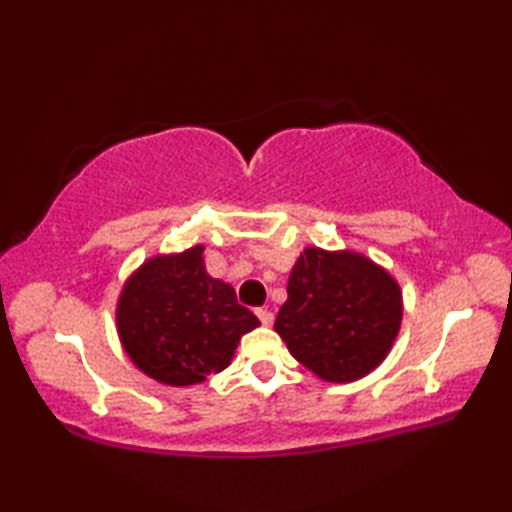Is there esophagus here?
<instances>
[{
	"mask_svg": "<svg viewBox=\"0 0 512 512\" xmlns=\"http://www.w3.org/2000/svg\"><path fill=\"white\" fill-rule=\"evenodd\" d=\"M257 317H259V321H262L264 325H273V321H275V314L270 312V310H266V308H259L257 310Z\"/></svg>",
	"mask_w": 512,
	"mask_h": 512,
	"instance_id": "esophagus-1",
	"label": "esophagus"
}]
</instances>
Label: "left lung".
<instances>
[{
  "mask_svg": "<svg viewBox=\"0 0 512 512\" xmlns=\"http://www.w3.org/2000/svg\"><path fill=\"white\" fill-rule=\"evenodd\" d=\"M402 321V292L372 259L306 248L288 279L275 330L328 383H352L385 361Z\"/></svg>",
  "mask_w": 512,
  "mask_h": 512,
  "instance_id": "1",
  "label": "left lung"
}]
</instances>
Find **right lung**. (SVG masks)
<instances>
[{
	"instance_id": "1",
	"label": "right lung",
	"mask_w": 512,
	"mask_h": 512,
	"mask_svg": "<svg viewBox=\"0 0 512 512\" xmlns=\"http://www.w3.org/2000/svg\"><path fill=\"white\" fill-rule=\"evenodd\" d=\"M204 246L147 259L125 281L116 306L127 356L162 385L187 387L231 365L239 339L259 319L233 286L204 268Z\"/></svg>"
}]
</instances>
